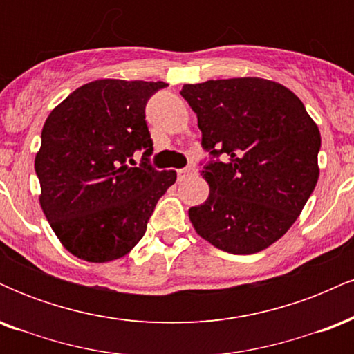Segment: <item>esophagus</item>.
<instances>
[{"mask_svg":"<svg viewBox=\"0 0 354 354\" xmlns=\"http://www.w3.org/2000/svg\"><path fill=\"white\" fill-rule=\"evenodd\" d=\"M196 174H198V169L194 168V166H186V168H183L178 171V180L185 181V180H188V178L196 176Z\"/></svg>","mask_w":354,"mask_h":354,"instance_id":"esophagus-1","label":"esophagus"}]
</instances>
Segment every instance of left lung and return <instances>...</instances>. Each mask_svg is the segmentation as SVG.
Returning <instances> with one entry per match:
<instances>
[{
  "label": "left lung",
  "instance_id": "left-lung-1",
  "mask_svg": "<svg viewBox=\"0 0 354 354\" xmlns=\"http://www.w3.org/2000/svg\"><path fill=\"white\" fill-rule=\"evenodd\" d=\"M201 145L209 196L189 208L194 230L231 254H253L291 228L318 183L319 129L301 100L263 78L185 84ZM223 161H218V156Z\"/></svg>",
  "mask_w": 354,
  "mask_h": 354
}]
</instances>
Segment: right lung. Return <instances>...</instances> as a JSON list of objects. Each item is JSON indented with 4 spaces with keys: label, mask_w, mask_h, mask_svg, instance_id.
I'll use <instances>...</instances> for the list:
<instances>
[{
    "label": "right lung",
    "mask_w": 354,
    "mask_h": 354,
    "mask_svg": "<svg viewBox=\"0 0 354 354\" xmlns=\"http://www.w3.org/2000/svg\"><path fill=\"white\" fill-rule=\"evenodd\" d=\"M163 81L96 80L83 84L46 118L35 169L39 205L61 245L76 258L108 263L143 238L158 200L176 171L148 163L153 141L148 100ZM143 151L140 167H129Z\"/></svg>",
    "instance_id": "1"
}]
</instances>
